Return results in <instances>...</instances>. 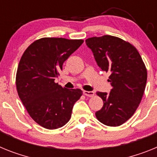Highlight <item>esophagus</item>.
<instances>
[{
  "instance_id": "esophagus-1",
  "label": "esophagus",
  "mask_w": 157,
  "mask_h": 157,
  "mask_svg": "<svg viewBox=\"0 0 157 157\" xmlns=\"http://www.w3.org/2000/svg\"><path fill=\"white\" fill-rule=\"evenodd\" d=\"M83 93H84V95H86V96H88V97H93L94 95H95L94 92H92V91H90V92H88V91H84Z\"/></svg>"
}]
</instances>
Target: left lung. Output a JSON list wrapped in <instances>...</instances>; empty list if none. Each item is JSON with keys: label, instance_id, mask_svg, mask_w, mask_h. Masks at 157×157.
Returning a JSON list of instances; mask_svg holds the SVG:
<instances>
[{"label": "left lung", "instance_id": "8db88e82", "mask_svg": "<svg viewBox=\"0 0 157 157\" xmlns=\"http://www.w3.org/2000/svg\"><path fill=\"white\" fill-rule=\"evenodd\" d=\"M98 66L110 73V93L98 92L103 106L95 112L99 122L118 126L134 114L141 103L147 81V70L137 49L129 43L111 35L85 40Z\"/></svg>", "mask_w": 157, "mask_h": 157}]
</instances>
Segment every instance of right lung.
Here are the masks:
<instances>
[{
  "label": "right lung",
  "mask_w": 157,
  "mask_h": 157,
  "mask_svg": "<svg viewBox=\"0 0 157 157\" xmlns=\"http://www.w3.org/2000/svg\"><path fill=\"white\" fill-rule=\"evenodd\" d=\"M82 39L43 38L35 41L22 55L16 73L19 97L30 116L49 129L62 127L71 118L73 105L82 91L62 88L54 80Z\"/></svg>",
  "instance_id": "1"
}]
</instances>
